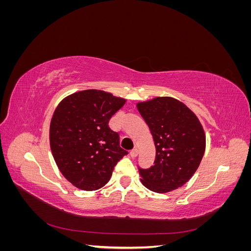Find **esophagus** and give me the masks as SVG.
<instances>
[{"label": "esophagus", "mask_w": 251, "mask_h": 251, "mask_svg": "<svg viewBox=\"0 0 251 251\" xmlns=\"http://www.w3.org/2000/svg\"><path fill=\"white\" fill-rule=\"evenodd\" d=\"M130 155H131V157H132V158H135V157H137V155H138V151H137V150H136V149L132 150V151H130Z\"/></svg>", "instance_id": "34e87169"}]
</instances>
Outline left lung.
I'll use <instances>...</instances> for the list:
<instances>
[{
    "label": "left lung",
    "instance_id": "8db88e82",
    "mask_svg": "<svg viewBox=\"0 0 251 251\" xmlns=\"http://www.w3.org/2000/svg\"><path fill=\"white\" fill-rule=\"evenodd\" d=\"M153 135L154 165L138 171L142 184L155 193L181 187L199 168L205 151V134L199 119L184 103L157 97L137 104Z\"/></svg>",
    "mask_w": 251,
    "mask_h": 251
}]
</instances>
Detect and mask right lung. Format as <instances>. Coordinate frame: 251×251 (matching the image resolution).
I'll return each mask as SVG.
<instances>
[{
    "mask_svg": "<svg viewBox=\"0 0 251 251\" xmlns=\"http://www.w3.org/2000/svg\"><path fill=\"white\" fill-rule=\"evenodd\" d=\"M126 100L100 90L76 92L59 102L50 124V148L64 177L79 189L95 191L109 182L127 154L110 118Z\"/></svg>",
    "mask_w": 251,
    "mask_h": 251,
    "instance_id": "1",
    "label": "right lung"
}]
</instances>
